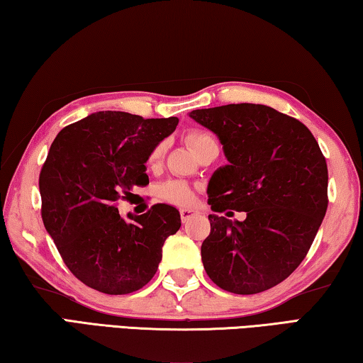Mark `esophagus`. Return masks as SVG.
<instances>
[{
    "instance_id": "34e87169",
    "label": "esophagus",
    "mask_w": 363,
    "mask_h": 363,
    "mask_svg": "<svg viewBox=\"0 0 363 363\" xmlns=\"http://www.w3.org/2000/svg\"><path fill=\"white\" fill-rule=\"evenodd\" d=\"M179 213H181L182 223H187L190 218H194V216H196V214H200L199 210H192V208H181Z\"/></svg>"
}]
</instances>
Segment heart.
<instances>
[{"label":"heart","instance_id":"b5f03b06","mask_svg":"<svg viewBox=\"0 0 363 363\" xmlns=\"http://www.w3.org/2000/svg\"><path fill=\"white\" fill-rule=\"evenodd\" d=\"M186 140H187V144L192 147L195 153L200 152L208 144L216 143V139L213 138V134H210L208 131H203V130L189 131L186 136ZM163 150H164L163 144H157L155 147H153L150 155H149V163L150 164L158 163L163 157ZM160 196H162L163 200L169 201V203L189 205V203H192V200H194V189L186 181L171 179V181L164 182L163 186L160 187Z\"/></svg>","mask_w":363,"mask_h":363}]
</instances>
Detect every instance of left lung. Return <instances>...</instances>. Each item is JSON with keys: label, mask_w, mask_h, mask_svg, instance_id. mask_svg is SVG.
Segmentation results:
<instances>
[{"label": "left lung", "mask_w": 363, "mask_h": 363, "mask_svg": "<svg viewBox=\"0 0 363 363\" xmlns=\"http://www.w3.org/2000/svg\"><path fill=\"white\" fill-rule=\"evenodd\" d=\"M190 118L216 134L229 162L208 184L211 210L247 213L242 223L208 216V277L235 294L266 291L303 262L327 213L323 153L306 125L261 104L194 110Z\"/></svg>", "instance_id": "left-lung-1"}]
</instances>
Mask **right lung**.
<instances>
[{"instance_id": "obj_1", "label": "right lung", "mask_w": 363, "mask_h": 363, "mask_svg": "<svg viewBox=\"0 0 363 363\" xmlns=\"http://www.w3.org/2000/svg\"><path fill=\"white\" fill-rule=\"evenodd\" d=\"M179 120L97 112L65 126L40 173L41 218L65 266L84 285L128 294L149 284L164 240L181 227L174 206L157 203L123 219L116 201L147 186L145 162Z\"/></svg>"}]
</instances>
